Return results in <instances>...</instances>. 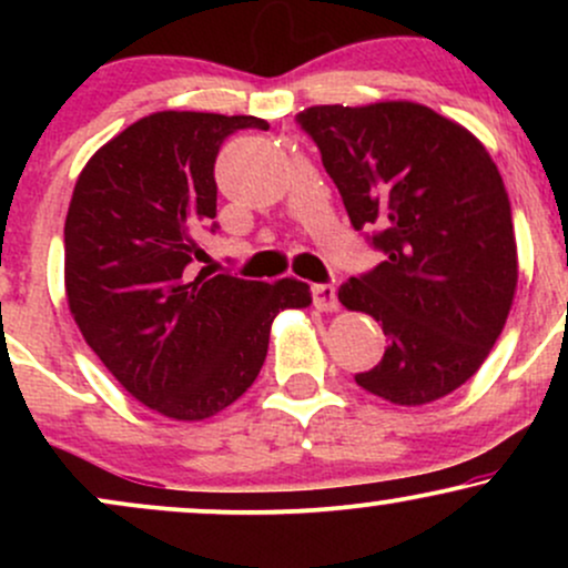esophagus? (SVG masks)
<instances>
[{"label": "esophagus", "instance_id": "34e87169", "mask_svg": "<svg viewBox=\"0 0 568 568\" xmlns=\"http://www.w3.org/2000/svg\"><path fill=\"white\" fill-rule=\"evenodd\" d=\"M312 302H315L317 310H323V312H336V310H338L336 285H334V283L312 285Z\"/></svg>", "mask_w": 568, "mask_h": 568}]
</instances>
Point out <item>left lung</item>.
<instances>
[{
  "label": "left lung",
  "instance_id": "left-lung-1",
  "mask_svg": "<svg viewBox=\"0 0 568 568\" xmlns=\"http://www.w3.org/2000/svg\"><path fill=\"white\" fill-rule=\"evenodd\" d=\"M296 122L321 149L349 224L384 253L338 288L389 342L355 382L397 406L454 393L497 342L518 283L497 165L475 135L419 103L310 106Z\"/></svg>",
  "mask_w": 568,
  "mask_h": 568
}]
</instances>
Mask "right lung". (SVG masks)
I'll list each match as a JSON object with an SVG mask.
<instances>
[{"label":"right lung","instance_id":"add662e5","mask_svg":"<svg viewBox=\"0 0 568 568\" xmlns=\"http://www.w3.org/2000/svg\"><path fill=\"white\" fill-rule=\"evenodd\" d=\"M256 116L158 112L98 149L71 197L67 296L84 342L143 406L181 422L219 414L256 382L280 310L310 285L230 272L192 277L200 230L216 232V158Z\"/></svg>","mask_w":568,"mask_h":568}]
</instances>
